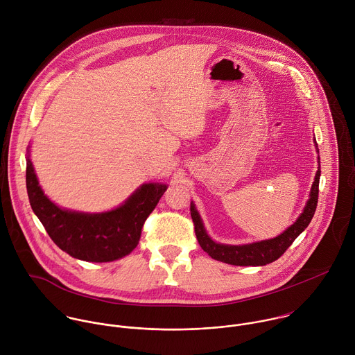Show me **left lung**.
Listing matches in <instances>:
<instances>
[{
	"label": "left lung",
	"mask_w": 355,
	"mask_h": 355,
	"mask_svg": "<svg viewBox=\"0 0 355 355\" xmlns=\"http://www.w3.org/2000/svg\"><path fill=\"white\" fill-rule=\"evenodd\" d=\"M320 175H321V166L315 174V181L311 188L310 199L304 207V211L297 218V221L292 227H289L284 234L270 241L256 242V243L243 245V246H230V245L216 243L206 234L202 220L195 206L191 203V217L195 225V234L200 248L211 259L221 263L232 264V266H266L278 260L288 250V248L295 242V239L309 227V224L314 217L317 203H318Z\"/></svg>",
	"instance_id": "obj_1"
}]
</instances>
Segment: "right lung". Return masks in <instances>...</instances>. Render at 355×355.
<instances>
[{"instance_id":"obj_1","label":"right lung","mask_w":355,"mask_h":355,"mask_svg":"<svg viewBox=\"0 0 355 355\" xmlns=\"http://www.w3.org/2000/svg\"><path fill=\"white\" fill-rule=\"evenodd\" d=\"M26 188L30 206L53 243L71 257L91 263L113 261L131 253L146 218L167 189L163 184H144L116 210L102 214L67 211L44 195L30 159Z\"/></svg>"}]
</instances>
